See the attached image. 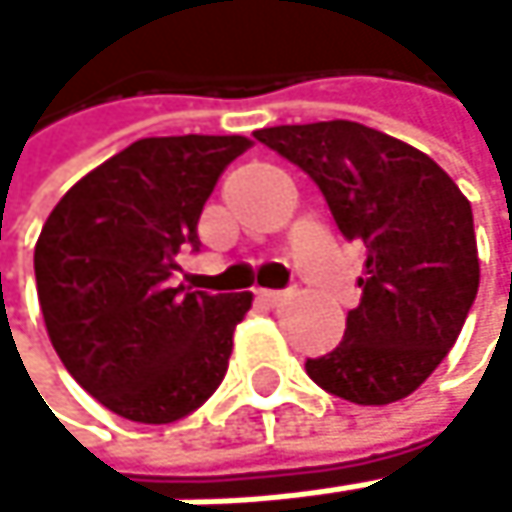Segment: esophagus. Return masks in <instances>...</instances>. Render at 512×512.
<instances>
[{
  "instance_id": "1",
  "label": "esophagus",
  "mask_w": 512,
  "mask_h": 512,
  "mask_svg": "<svg viewBox=\"0 0 512 512\" xmlns=\"http://www.w3.org/2000/svg\"><path fill=\"white\" fill-rule=\"evenodd\" d=\"M258 298H261L264 304H270V307H279V304L288 301V291H258Z\"/></svg>"
}]
</instances>
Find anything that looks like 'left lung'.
I'll return each mask as SVG.
<instances>
[{
    "label": "left lung",
    "mask_w": 512,
    "mask_h": 512,
    "mask_svg": "<svg viewBox=\"0 0 512 512\" xmlns=\"http://www.w3.org/2000/svg\"><path fill=\"white\" fill-rule=\"evenodd\" d=\"M254 137L319 187L341 236L365 251L344 341L307 375L356 405L415 393L455 347L479 291L473 211L421 150L359 122L261 128Z\"/></svg>",
    "instance_id": "left-lung-1"
}]
</instances>
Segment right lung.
I'll return each mask as SVG.
<instances>
[{
	"label": "right lung",
	"instance_id": "right-lung-1",
	"mask_svg": "<svg viewBox=\"0 0 512 512\" xmlns=\"http://www.w3.org/2000/svg\"><path fill=\"white\" fill-rule=\"evenodd\" d=\"M248 137L134 141L67 190L39 233L33 267L48 338L97 402L137 424L196 411L227 375L251 294L174 285L199 251V214Z\"/></svg>",
	"mask_w": 512,
	"mask_h": 512
}]
</instances>
